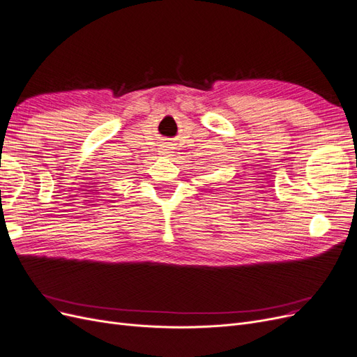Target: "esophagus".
Masks as SVG:
<instances>
[{
	"label": "esophagus",
	"mask_w": 357,
	"mask_h": 357,
	"mask_svg": "<svg viewBox=\"0 0 357 357\" xmlns=\"http://www.w3.org/2000/svg\"><path fill=\"white\" fill-rule=\"evenodd\" d=\"M162 153H165V155H171V151H169V149H165Z\"/></svg>",
	"instance_id": "esophagus-1"
}]
</instances>
